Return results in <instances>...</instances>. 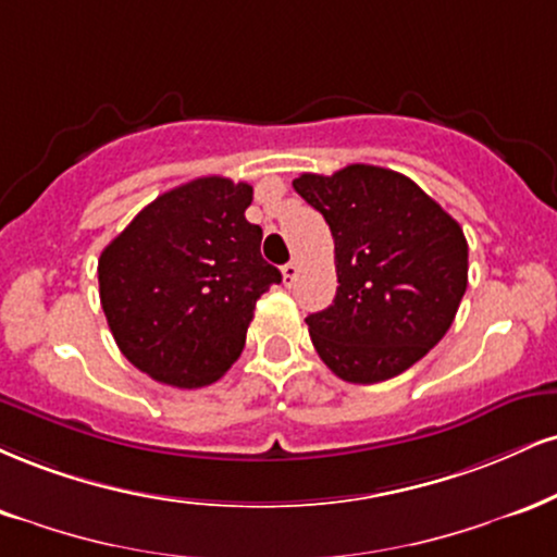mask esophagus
I'll list each match as a JSON object with an SVG mask.
<instances>
[{
  "label": "esophagus",
  "instance_id": "34e87169",
  "mask_svg": "<svg viewBox=\"0 0 557 557\" xmlns=\"http://www.w3.org/2000/svg\"><path fill=\"white\" fill-rule=\"evenodd\" d=\"M296 277H298V264H296V261H287V264L283 267V283H285V287H290L293 283H296Z\"/></svg>",
  "mask_w": 557,
  "mask_h": 557
}]
</instances>
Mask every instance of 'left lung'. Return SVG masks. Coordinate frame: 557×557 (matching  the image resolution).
<instances>
[{"label": "left lung", "instance_id": "obj_1", "mask_svg": "<svg viewBox=\"0 0 557 557\" xmlns=\"http://www.w3.org/2000/svg\"><path fill=\"white\" fill-rule=\"evenodd\" d=\"M293 189L324 214L337 296L306 319L319 358L350 384H379L418 363L448 332L467 290V238L412 178L355 163Z\"/></svg>", "mask_w": 557, "mask_h": 557}]
</instances>
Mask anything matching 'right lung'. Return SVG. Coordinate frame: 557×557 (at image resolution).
Masks as SVG:
<instances>
[{"label":"right lung","instance_id":"obj_1","mask_svg":"<svg viewBox=\"0 0 557 557\" xmlns=\"http://www.w3.org/2000/svg\"><path fill=\"white\" fill-rule=\"evenodd\" d=\"M253 189L223 176L160 194L98 259L119 350L160 384L199 388L236 363L261 293L280 283L246 220Z\"/></svg>","mask_w":557,"mask_h":557}]
</instances>
